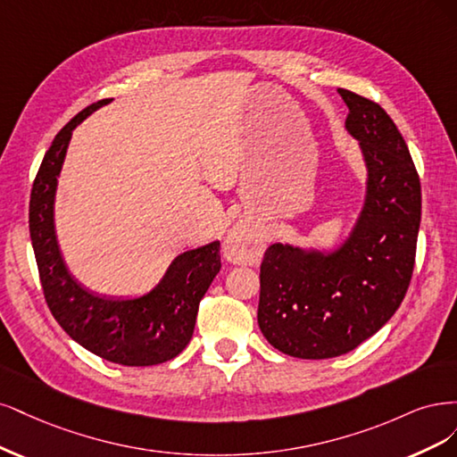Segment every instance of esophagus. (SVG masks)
I'll use <instances>...</instances> for the list:
<instances>
[{
    "label": "esophagus",
    "mask_w": 457,
    "mask_h": 457,
    "mask_svg": "<svg viewBox=\"0 0 457 457\" xmlns=\"http://www.w3.org/2000/svg\"><path fill=\"white\" fill-rule=\"evenodd\" d=\"M253 241V233L246 226H235L226 239V254L233 256L237 250Z\"/></svg>",
    "instance_id": "34e87169"
}]
</instances>
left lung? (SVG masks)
Listing matches in <instances>:
<instances>
[{"instance_id": "1", "label": "left lung", "mask_w": 457, "mask_h": 457, "mask_svg": "<svg viewBox=\"0 0 457 457\" xmlns=\"http://www.w3.org/2000/svg\"><path fill=\"white\" fill-rule=\"evenodd\" d=\"M366 167L362 209L334 248L273 243L260 266L258 325L285 355L332 359L395 315L414 271L421 186L403 135L376 102L337 89Z\"/></svg>"}]
</instances>
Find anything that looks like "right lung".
Wrapping results in <instances>:
<instances>
[{
    "mask_svg": "<svg viewBox=\"0 0 457 457\" xmlns=\"http://www.w3.org/2000/svg\"><path fill=\"white\" fill-rule=\"evenodd\" d=\"M112 98L79 112L54 137L32 187L30 237L47 305L58 325L87 351L123 366L174 359L194 336L199 302L222 268L220 241L176 256L161 281L137 298L100 296L68 270L54 226V197L71 132Z\"/></svg>",
    "mask_w": 457,
    "mask_h": 457,
    "instance_id": "obj_1",
    "label": "right lung"
}]
</instances>
